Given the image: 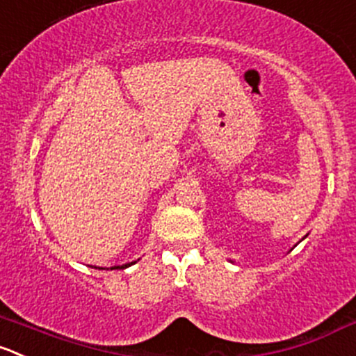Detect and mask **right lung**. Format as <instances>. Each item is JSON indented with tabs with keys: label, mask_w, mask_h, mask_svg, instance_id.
<instances>
[{
	"label": "right lung",
	"mask_w": 356,
	"mask_h": 356,
	"mask_svg": "<svg viewBox=\"0 0 356 356\" xmlns=\"http://www.w3.org/2000/svg\"><path fill=\"white\" fill-rule=\"evenodd\" d=\"M136 264V262H129V264H123V266H115V268H111V270H125V268H129V266Z\"/></svg>",
	"instance_id": "right-lung-1"
}]
</instances>
